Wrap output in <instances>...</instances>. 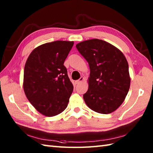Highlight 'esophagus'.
Returning a JSON list of instances; mask_svg holds the SVG:
<instances>
[{"instance_id":"1","label":"esophagus","mask_w":153,"mask_h":153,"mask_svg":"<svg viewBox=\"0 0 153 153\" xmlns=\"http://www.w3.org/2000/svg\"><path fill=\"white\" fill-rule=\"evenodd\" d=\"M83 79H84V77H81L79 79L76 80V82H75V83H76V84H79V83H81L82 82H83Z\"/></svg>"}]
</instances>
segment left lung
<instances>
[{"mask_svg":"<svg viewBox=\"0 0 153 153\" xmlns=\"http://www.w3.org/2000/svg\"><path fill=\"white\" fill-rule=\"evenodd\" d=\"M90 68L89 89L83 95L93 111L110 114L122 105L130 86L128 61L123 53L107 42L94 39L76 45Z\"/></svg>","mask_w":153,"mask_h":153,"instance_id":"8db88e82","label":"left lung"}]
</instances>
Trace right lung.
<instances>
[{"instance_id": "obj_1", "label": "right lung", "mask_w": 153, "mask_h": 153, "mask_svg": "<svg viewBox=\"0 0 153 153\" xmlns=\"http://www.w3.org/2000/svg\"><path fill=\"white\" fill-rule=\"evenodd\" d=\"M73 41H56L40 45L31 52L24 68V90L35 109L46 116L62 112L74 87L64 61Z\"/></svg>"}]
</instances>
